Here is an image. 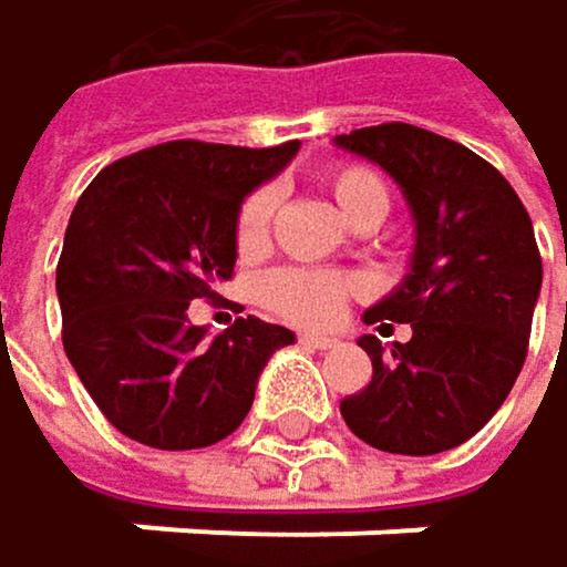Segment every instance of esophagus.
Returning a JSON list of instances; mask_svg holds the SVG:
<instances>
[{"label": "esophagus", "mask_w": 567, "mask_h": 567, "mask_svg": "<svg viewBox=\"0 0 567 567\" xmlns=\"http://www.w3.org/2000/svg\"><path fill=\"white\" fill-rule=\"evenodd\" d=\"M297 341H300L303 348H318V351H328V348H334V344H338V338H328V334H310V331H303Z\"/></svg>", "instance_id": "esophagus-1"}]
</instances>
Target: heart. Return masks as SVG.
<instances>
[{"mask_svg": "<svg viewBox=\"0 0 567 567\" xmlns=\"http://www.w3.org/2000/svg\"><path fill=\"white\" fill-rule=\"evenodd\" d=\"M324 188L334 195L341 213L354 223L358 216L389 209V188L379 172L364 165H334L324 172ZM277 213V192L270 185L252 188L236 213V249L243 257H257L270 243V223ZM358 293V280L331 270L280 267L260 280V300L277 318L300 328H328L341 318L344 300Z\"/></svg>", "mask_w": 567, "mask_h": 567, "instance_id": "heart-1", "label": "heart"}]
</instances>
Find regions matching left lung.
Wrapping results in <instances>:
<instances>
[{
    "mask_svg": "<svg viewBox=\"0 0 567 567\" xmlns=\"http://www.w3.org/2000/svg\"><path fill=\"white\" fill-rule=\"evenodd\" d=\"M334 145L382 165L402 188L415 249L405 280L364 324H409L405 344H358L372 382L341 402L348 430L368 446L433 456L487 426L527 358L542 293V252L511 182L456 141L415 124H375Z\"/></svg>",
    "mask_w": 567,
    "mask_h": 567,
    "instance_id": "obj_1",
    "label": "left lung"
}]
</instances>
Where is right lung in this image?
<instances>
[{"label":"right lung","mask_w":567,"mask_h":567,"mask_svg":"<svg viewBox=\"0 0 567 567\" xmlns=\"http://www.w3.org/2000/svg\"><path fill=\"white\" fill-rule=\"evenodd\" d=\"M297 141L236 148L165 141L107 165L76 199L56 264L63 351L114 430L155 450H199L246 419L270 354L293 331L236 318L216 338L188 300L236 267V213Z\"/></svg>","instance_id":"add662e5"}]
</instances>
